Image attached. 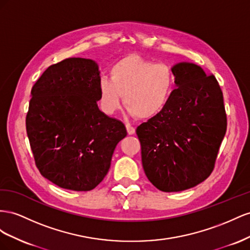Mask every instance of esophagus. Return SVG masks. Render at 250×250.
I'll list each match as a JSON object with an SVG mask.
<instances>
[{"label": "esophagus", "mask_w": 250, "mask_h": 250, "mask_svg": "<svg viewBox=\"0 0 250 250\" xmlns=\"http://www.w3.org/2000/svg\"><path fill=\"white\" fill-rule=\"evenodd\" d=\"M125 127H126L127 134L132 135V134H134V133H135V127H134L132 125H130V124H126V125H125Z\"/></svg>", "instance_id": "obj_1"}]
</instances>
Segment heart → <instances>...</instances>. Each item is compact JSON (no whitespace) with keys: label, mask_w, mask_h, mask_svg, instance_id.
Masks as SVG:
<instances>
[{"label":"heart","mask_w":250,"mask_h":250,"mask_svg":"<svg viewBox=\"0 0 250 250\" xmlns=\"http://www.w3.org/2000/svg\"><path fill=\"white\" fill-rule=\"evenodd\" d=\"M111 77L98 82L99 99L105 113L113 114L125 94L127 111L140 118L157 115L167 104L175 88L173 69L136 54L126 55L111 67Z\"/></svg>","instance_id":"obj_1"}]
</instances>
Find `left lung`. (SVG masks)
<instances>
[{
	"instance_id": "obj_1",
	"label": "left lung",
	"mask_w": 250,
	"mask_h": 250,
	"mask_svg": "<svg viewBox=\"0 0 250 250\" xmlns=\"http://www.w3.org/2000/svg\"><path fill=\"white\" fill-rule=\"evenodd\" d=\"M177 89L157 115L137 126L147 179L162 191L196 187L213 167L227 126L223 93L201 67H173Z\"/></svg>"
}]
</instances>
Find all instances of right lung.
<instances>
[{"label": "right lung", "mask_w": 250, "mask_h": 250, "mask_svg": "<svg viewBox=\"0 0 250 250\" xmlns=\"http://www.w3.org/2000/svg\"><path fill=\"white\" fill-rule=\"evenodd\" d=\"M99 78L95 62L70 58L50 66L32 87L26 131L35 166L62 188H95L126 136L120 120L98 109Z\"/></svg>", "instance_id": "1"}]
</instances>
